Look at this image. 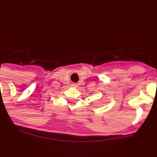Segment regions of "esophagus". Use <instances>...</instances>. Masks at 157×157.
<instances>
[{"label": "esophagus", "instance_id": "1", "mask_svg": "<svg viewBox=\"0 0 157 157\" xmlns=\"http://www.w3.org/2000/svg\"><path fill=\"white\" fill-rule=\"evenodd\" d=\"M72 87H77V83H72Z\"/></svg>", "mask_w": 157, "mask_h": 157}]
</instances>
